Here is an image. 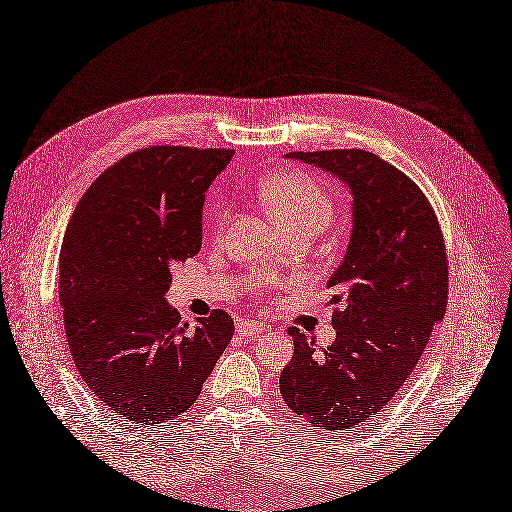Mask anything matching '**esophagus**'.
<instances>
[{
  "label": "esophagus",
  "instance_id": "obj_1",
  "mask_svg": "<svg viewBox=\"0 0 512 512\" xmlns=\"http://www.w3.org/2000/svg\"><path fill=\"white\" fill-rule=\"evenodd\" d=\"M237 332L245 339H256L258 334L264 332V326L256 320H239L237 322Z\"/></svg>",
  "mask_w": 512,
  "mask_h": 512
}]
</instances>
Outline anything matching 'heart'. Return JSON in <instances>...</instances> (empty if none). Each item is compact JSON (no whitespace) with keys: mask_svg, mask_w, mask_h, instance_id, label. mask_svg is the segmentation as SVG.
<instances>
[{"mask_svg":"<svg viewBox=\"0 0 512 512\" xmlns=\"http://www.w3.org/2000/svg\"><path fill=\"white\" fill-rule=\"evenodd\" d=\"M260 201L281 228L307 222L324 226L332 216V197L328 188L303 171L273 175L262 184Z\"/></svg>","mask_w":512,"mask_h":512,"instance_id":"1","label":"heart"}]
</instances>
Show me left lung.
<instances>
[{
    "label": "left lung",
    "mask_w": 512,
    "mask_h": 512,
    "mask_svg": "<svg viewBox=\"0 0 512 512\" xmlns=\"http://www.w3.org/2000/svg\"><path fill=\"white\" fill-rule=\"evenodd\" d=\"M351 192V235L328 279L337 339L324 351L290 328L281 370L288 409L322 430H351L381 411L409 379L447 309V252L424 192L366 150L288 152Z\"/></svg>",
    "instance_id": "8db88e82"
}]
</instances>
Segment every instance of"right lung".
Wrapping results in <instances>:
<instances>
[{
    "label": "right lung",
    "mask_w": 512,
    "mask_h": 512,
    "mask_svg": "<svg viewBox=\"0 0 512 512\" xmlns=\"http://www.w3.org/2000/svg\"><path fill=\"white\" fill-rule=\"evenodd\" d=\"M233 154H127L84 192L65 228L59 301L69 354L91 392L131 424L188 411L233 339L226 311L190 328L165 301L171 269L201 250L205 192Z\"/></svg>",
    "instance_id": "obj_1"
}]
</instances>
